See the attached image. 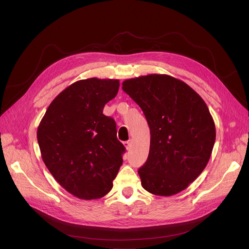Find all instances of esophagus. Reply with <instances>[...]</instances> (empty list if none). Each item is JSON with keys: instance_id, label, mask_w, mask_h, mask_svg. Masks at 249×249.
<instances>
[{"instance_id": "34e87169", "label": "esophagus", "mask_w": 249, "mask_h": 249, "mask_svg": "<svg viewBox=\"0 0 249 249\" xmlns=\"http://www.w3.org/2000/svg\"><path fill=\"white\" fill-rule=\"evenodd\" d=\"M123 144H124V146L126 147V149H127V150H129L130 146H131V141H130V140H128V141H125V142L123 143Z\"/></svg>"}]
</instances>
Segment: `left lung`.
Returning <instances> with one entry per match:
<instances>
[{"label": "left lung", "instance_id": "left-lung-1", "mask_svg": "<svg viewBox=\"0 0 249 249\" xmlns=\"http://www.w3.org/2000/svg\"><path fill=\"white\" fill-rule=\"evenodd\" d=\"M122 85L150 129L148 158L138 171L143 189L165 197L184 191L204 171L216 139L206 103L187 84L167 74L130 78Z\"/></svg>", "mask_w": 249, "mask_h": 249}]
</instances>
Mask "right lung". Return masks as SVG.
Returning a JSON list of instances; mask_svg holds the SVG:
<instances>
[{
    "label": "right lung",
    "mask_w": 249,
    "mask_h": 249,
    "mask_svg": "<svg viewBox=\"0 0 249 249\" xmlns=\"http://www.w3.org/2000/svg\"><path fill=\"white\" fill-rule=\"evenodd\" d=\"M119 80L73 83L51 102L37 129L42 160L58 184L75 197L95 200L113 188L125 147L115 120L103 109L119 89Z\"/></svg>",
    "instance_id": "obj_1"
}]
</instances>
